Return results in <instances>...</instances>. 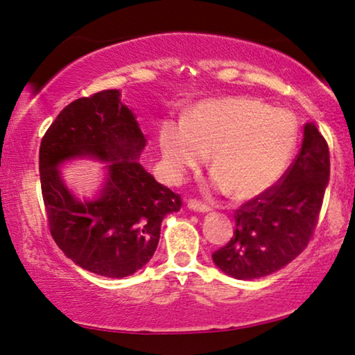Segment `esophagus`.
Returning a JSON list of instances; mask_svg holds the SVG:
<instances>
[{
    "instance_id": "obj_1",
    "label": "esophagus",
    "mask_w": 355,
    "mask_h": 355,
    "mask_svg": "<svg viewBox=\"0 0 355 355\" xmlns=\"http://www.w3.org/2000/svg\"><path fill=\"white\" fill-rule=\"evenodd\" d=\"M189 208L193 209V211H198V212H209L211 211L208 205L201 203V201H198V200H190L189 201Z\"/></svg>"
}]
</instances>
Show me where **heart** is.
I'll return each instance as SVG.
<instances>
[{
  "label": "heart",
  "instance_id": "1",
  "mask_svg": "<svg viewBox=\"0 0 355 355\" xmlns=\"http://www.w3.org/2000/svg\"><path fill=\"white\" fill-rule=\"evenodd\" d=\"M297 141L298 122L291 111L246 96L203 101L185 122L160 127L163 159L174 176L200 166L211 152L216 185L238 200L266 192L284 173Z\"/></svg>",
  "mask_w": 355,
  "mask_h": 355
}]
</instances>
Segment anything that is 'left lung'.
Masks as SVG:
<instances>
[{
	"mask_svg": "<svg viewBox=\"0 0 355 355\" xmlns=\"http://www.w3.org/2000/svg\"><path fill=\"white\" fill-rule=\"evenodd\" d=\"M329 178V144L306 123L302 149L279 181L234 211L232 239L212 254L217 268L248 281L291 263L313 238Z\"/></svg>",
	"mask_w": 355,
	"mask_h": 355,
	"instance_id": "obj_1",
	"label": "left lung"
}]
</instances>
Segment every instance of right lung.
<instances>
[{"mask_svg":"<svg viewBox=\"0 0 355 355\" xmlns=\"http://www.w3.org/2000/svg\"><path fill=\"white\" fill-rule=\"evenodd\" d=\"M119 96V90L98 92L58 114L41 139L40 176L57 246L80 268L121 279L152 259L163 217L182 203L138 162L146 138ZM76 156L110 163L105 187L94 202H79L59 178V163Z\"/></svg>","mask_w":355,"mask_h":355,"instance_id":"add662e5","label":"right lung"}]
</instances>
